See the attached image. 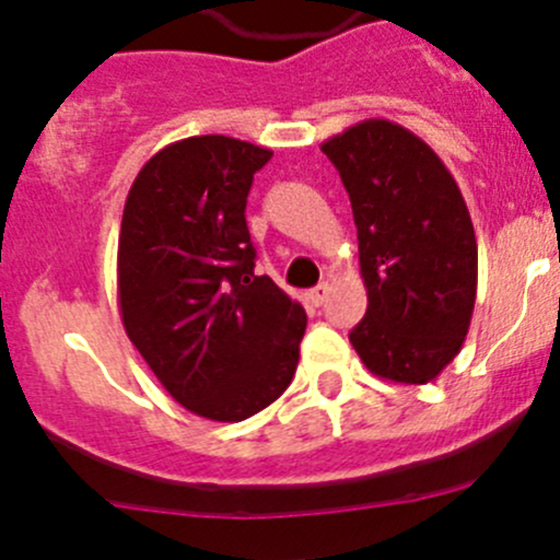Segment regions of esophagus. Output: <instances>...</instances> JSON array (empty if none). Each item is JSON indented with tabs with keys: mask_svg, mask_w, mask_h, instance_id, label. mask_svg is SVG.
<instances>
[{
	"mask_svg": "<svg viewBox=\"0 0 560 560\" xmlns=\"http://www.w3.org/2000/svg\"><path fill=\"white\" fill-rule=\"evenodd\" d=\"M332 287L327 284V281H322V284H316L314 290H308V301L314 303V306H322V303L327 301V295H330Z\"/></svg>",
	"mask_w": 560,
	"mask_h": 560,
	"instance_id": "esophagus-1",
	"label": "esophagus"
}]
</instances>
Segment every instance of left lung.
Instances as JSON below:
<instances>
[{
  "label": "left lung",
  "instance_id": "8db88e82",
  "mask_svg": "<svg viewBox=\"0 0 560 560\" xmlns=\"http://www.w3.org/2000/svg\"><path fill=\"white\" fill-rule=\"evenodd\" d=\"M352 202L369 308L349 332L371 374L428 385L460 352L477 301V235L436 151L387 118L322 143Z\"/></svg>",
  "mask_w": 560,
  "mask_h": 560
}]
</instances>
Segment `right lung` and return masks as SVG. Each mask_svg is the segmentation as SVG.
Masks as SVG:
<instances>
[{"label": "right lung", "instance_id": "1", "mask_svg": "<svg viewBox=\"0 0 560 560\" xmlns=\"http://www.w3.org/2000/svg\"><path fill=\"white\" fill-rule=\"evenodd\" d=\"M273 156L224 135L156 151L129 186L118 233V312L162 387L191 415L241 422L295 376L306 312L254 276L246 197Z\"/></svg>", "mask_w": 560, "mask_h": 560}]
</instances>
